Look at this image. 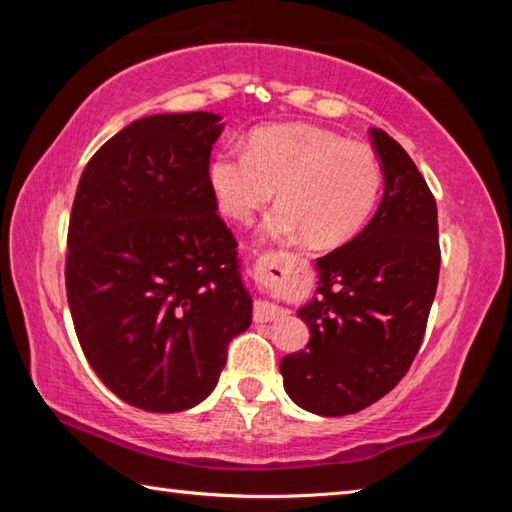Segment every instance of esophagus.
<instances>
[{"label":"esophagus","instance_id":"34e87169","mask_svg":"<svg viewBox=\"0 0 512 512\" xmlns=\"http://www.w3.org/2000/svg\"><path fill=\"white\" fill-rule=\"evenodd\" d=\"M284 316V309L273 305V302H266V300H259L255 309H253V318L257 323H273V320L282 318Z\"/></svg>","mask_w":512,"mask_h":512}]
</instances>
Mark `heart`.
Segmentation results:
<instances>
[{
  "label": "heart",
  "mask_w": 512,
  "mask_h": 512,
  "mask_svg": "<svg viewBox=\"0 0 512 512\" xmlns=\"http://www.w3.org/2000/svg\"><path fill=\"white\" fill-rule=\"evenodd\" d=\"M210 187L219 210L250 221L273 201L266 221L273 239L305 237L329 248L352 239L375 210L381 169L375 151L311 124H275L250 135L246 149H221L210 162Z\"/></svg>",
  "instance_id": "1"
}]
</instances>
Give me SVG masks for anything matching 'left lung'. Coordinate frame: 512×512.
Instances as JSON below:
<instances>
[{
    "label": "left lung",
    "instance_id": "left-lung-1",
    "mask_svg": "<svg viewBox=\"0 0 512 512\" xmlns=\"http://www.w3.org/2000/svg\"><path fill=\"white\" fill-rule=\"evenodd\" d=\"M370 140L384 198L357 237L318 259L316 296L298 311L311 339L280 361L291 400L327 418L366 409L400 384L438 287L436 198L391 135L372 128Z\"/></svg>",
    "mask_w": 512,
    "mask_h": 512
}]
</instances>
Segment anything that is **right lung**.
Masks as SVG:
<instances>
[{
    "mask_svg": "<svg viewBox=\"0 0 512 512\" xmlns=\"http://www.w3.org/2000/svg\"><path fill=\"white\" fill-rule=\"evenodd\" d=\"M219 121H133L92 155L74 196L65 287L76 336L103 384L142 411L203 402L250 327L237 239L210 187Z\"/></svg>",
    "mask_w": 512,
    "mask_h": 512,
    "instance_id": "obj_1",
    "label": "right lung"
}]
</instances>
